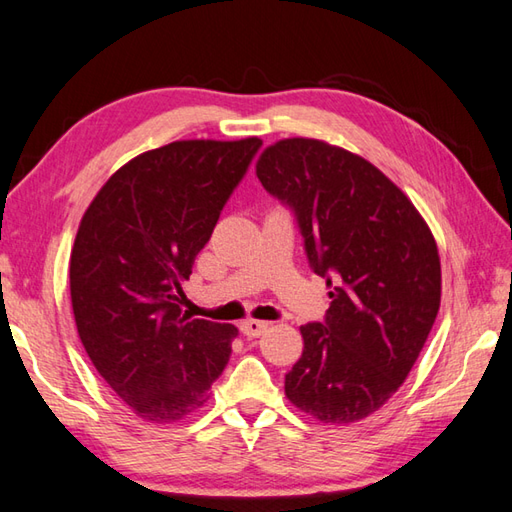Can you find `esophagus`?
Segmentation results:
<instances>
[{
  "label": "esophagus",
  "instance_id": "34e87169",
  "mask_svg": "<svg viewBox=\"0 0 512 512\" xmlns=\"http://www.w3.org/2000/svg\"><path fill=\"white\" fill-rule=\"evenodd\" d=\"M268 321H255V319H248L242 325H239V330H242L244 336L248 339H257V336H262L268 330Z\"/></svg>",
  "mask_w": 512,
  "mask_h": 512
}]
</instances>
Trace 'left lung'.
<instances>
[{"instance_id":"obj_1","label":"left lung","mask_w":512,"mask_h":512,"mask_svg":"<svg viewBox=\"0 0 512 512\" xmlns=\"http://www.w3.org/2000/svg\"><path fill=\"white\" fill-rule=\"evenodd\" d=\"M257 178L295 215L312 273L334 286L323 321L301 325L286 396L321 422L367 418L396 394L438 317L436 239L383 171L321 140H279Z\"/></svg>"}]
</instances>
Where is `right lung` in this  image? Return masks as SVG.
<instances>
[{
    "instance_id": "add662e5",
    "label": "right lung",
    "mask_w": 512,
    "mask_h": 512,
    "mask_svg": "<svg viewBox=\"0 0 512 512\" xmlns=\"http://www.w3.org/2000/svg\"><path fill=\"white\" fill-rule=\"evenodd\" d=\"M259 138L178 140L129 160L85 211L70 255L76 330L105 383L151 422L206 402L237 328L191 319L182 281L242 182Z\"/></svg>"
}]
</instances>
